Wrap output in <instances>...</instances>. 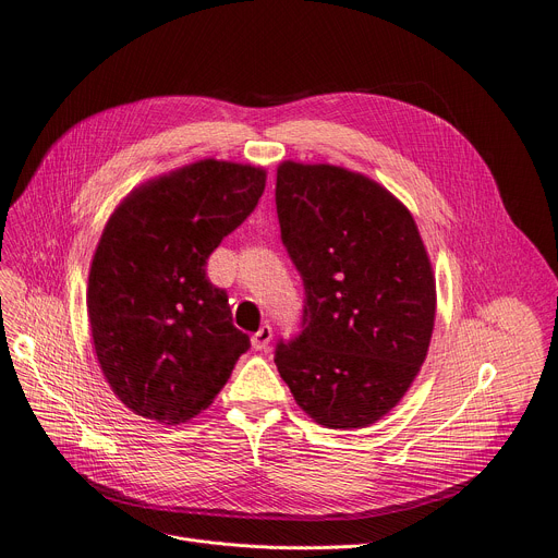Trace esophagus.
<instances>
[{
	"mask_svg": "<svg viewBox=\"0 0 558 558\" xmlns=\"http://www.w3.org/2000/svg\"><path fill=\"white\" fill-rule=\"evenodd\" d=\"M274 339V330L269 326H262L253 337H251V343L255 350H267L269 343Z\"/></svg>",
	"mask_w": 558,
	"mask_h": 558,
	"instance_id": "34e87169",
	"label": "esophagus"
}]
</instances>
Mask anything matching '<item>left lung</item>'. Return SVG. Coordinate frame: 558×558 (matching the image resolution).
Masks as SVG:
<instances>
[{"label":"left lung","instance_id":"8db88e82","mask_svg":"<svg viewBox=\"0 0 558 558\" xmlns=\"http://www.w3.org/2000/svg\"><path fill=\"white\" fill-rule=\"evenodd\" d=\"M276 208L305 284L303 330L278 343V373L318 425L368 427L427 357L436 280L418 226L387 187L326 162H280Z\"/></svg>","mask_w":558,"mask_h":558}]
</instances>
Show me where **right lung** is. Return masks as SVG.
<instances>
[{"instance_id":"obj_1","label":"right lung","mask_w":558,"mask_h":558,"mask_svg":"<svg viewBox=\"0 0 558 558\" xmlns=\"http://www.w3.org/2000/svg\"><path fill=\"white\" fill-rule=\"evenodd\" d=\"M267 169L205 158L137 185L110 215L87 276L97 362L133 414L181 425L246 353L205 264L255 210Z\"/></svg>"}]
</instances>
